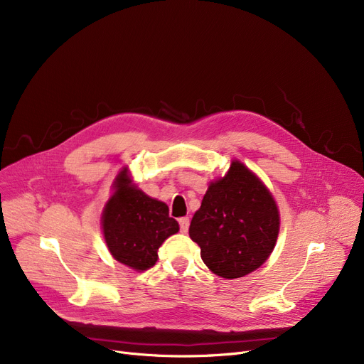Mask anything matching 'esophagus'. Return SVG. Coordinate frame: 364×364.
I'll return each mask as SVG.
<instances>
[{
	"label": "esophagus",
	"mask_w": 364,
	"mask_h": 364,
	"mask_svg": "<svg viewBox=\"0 0 364 364\" xmlns=\"http://www.w3.org/2000/svg\"><path fill=\"white\" fill-rule=\"evenodd\" d=\"M178 223H180V232H181V233H187V230H188V225H190V220H188V217H183V218H180V220H178Z\"/></svg>",
	"instance_id": "esophagus-1"
}]
</instances>
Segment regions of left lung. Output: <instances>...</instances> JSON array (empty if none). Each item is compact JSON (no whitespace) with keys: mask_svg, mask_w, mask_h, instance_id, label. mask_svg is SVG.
<instances>
[{"mask_svg":"<svg viewBox=\"0 0 364 364\" xmlns=\"http://www.w3.org/2000/svg\"><path fill=\"white\" fill-rule=\"evenodd\" d=\"M280 217L264 183L242 162L209 184L190 223V239L214 274L237 279L261 267L274 250Z\"/></svg>","mask_w":364,"mask_h":364,"instance_id":"left-lung-1","label":"left lung"}]
</instances>
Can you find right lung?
<instances>
[{
    "label": "right lung",
    "instance_id": "add662e5",
    "mask_svg": "<svg viewBox=\"0 0 364 364\" xmlns=\"http://www.w3.org/2000/svg\"><path fill=\"white\" fill-rule=\"evenodd\" d=\"M102 228L112 257L136 272H144L158 261L159 246L176 235L178 223L169 217L166 203L151 199L132 184L128 168L113 183Z\"/></svg>",
    "mask_w": 364,
    "mask_h": 364
}]
</instances>
